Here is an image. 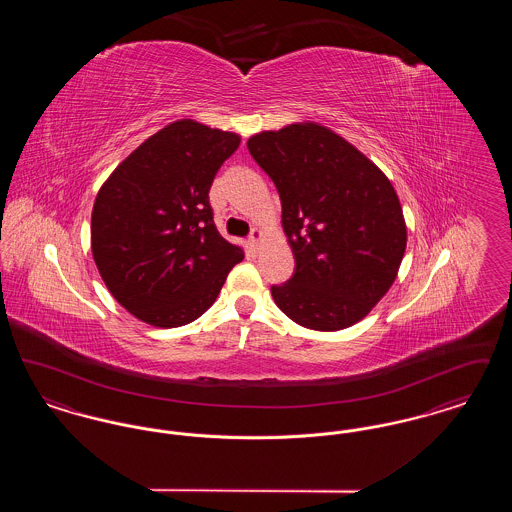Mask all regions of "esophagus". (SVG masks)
<instances>
[{"mask_svg": "<svg viewBox=\"0 0 512 512\" xmlns=\"http://www.w3.org/2000/svg\"><path fill=\"white\" fill-rule=\"evenodd\" d=\"M261 240H263V232H261L259 228H253L251 234H249V244L259 245L261 244Z\"/></svg>", "mask_w": 512, "mask_h": 512, "instance_id": "1", "label": "esophagus"}]
</instances>
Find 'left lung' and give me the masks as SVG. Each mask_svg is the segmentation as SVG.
<instances>
[{"instance_id":"obj_1","label":"left lung","mask_w":512,"mask_h":512,"mask_svg":"<svg viewBox=\"0 0 512 512\" xmlns=\"http://www.w3.org/2000/svg\"><path fill=\"white\" fill-rule=\"evenodd\" d=\"M282 201L295 270L272 286L299 326H353L388 293L407 247L403 209L388 176L334 130L295 122L247 140Z\"/></svg>"}]
</instances>
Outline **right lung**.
I'll return each mask as SVG.
<instances>
[{
  "label": "right lung",
  "mask_w": 512,
  "mask_h": 512,
  "mask_svg": "<svg viewBox=\"0 0 512 512\" xmlns=\"http://www.w3.org/2000/svg\"><path fill=\"white\" fill-rule=\"evenodd\" d=\"M240 136L192 119L136 147L99 188L92 255L111 295L157 328L201 317L244 249L213 222L209 190Z\"/></svg>",
  "instance_id": "1"
}]
</instances>
